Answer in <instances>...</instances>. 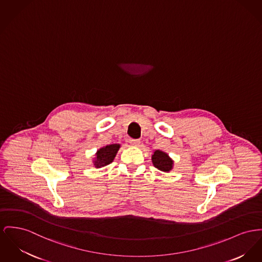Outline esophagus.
Wrapping results in <instances>:
<instances>
[{"mask_svg":"<svg viewBox=\"0 0 262 262\" xmlns=\"http://www.w3.org/2000/svg\"><path fill=\"white\" fill-rule=\"evenodd\" d=\"M129 143L131 146H134V147H137L140 145V140L137 139H130L129 140Z\"/></svg>","mask_w":262,"mask_h":262,"instance_id":"obj_1","label":"esophagus"}]
</instances>
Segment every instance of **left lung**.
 <instances>
[{"instance_id": "1", "label": "left lung", "mask_w": 262, "mask_h": 262, "mask_svg": "<svg viewBox=\"0 0 262 262\" xmlns=\"http://www.w3.org/2000/svg\"><path fill=\"white\" fill-rule=\"evenodd\" d=\"M152 163L155 168L165 173H169L174 166V161L172 158L161 150L154 151L152 155Z\"/></svg>"}]
</instances>
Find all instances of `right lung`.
Returning a JSON list of instances; mask_svg holds the SVG:
<instances>
[{
  "label": "right lung",
  "mask_w": 262,
  "mask_h": 262,
  "mask_svg": "<svg viewBox=\"0 0 262 262\" xmlns=\"http://www.w3.org/2000/svg\"><path fill=\"white\" fill-rule=\"evenodd\" d=\"M119 148L120 144H111L97 150L95 158L92 161L95 168H102L111 164L116 156Z\"/></svg>",
  "instance_id": "right-lung-1"
}]
</instances>
